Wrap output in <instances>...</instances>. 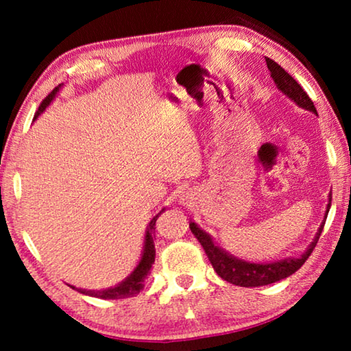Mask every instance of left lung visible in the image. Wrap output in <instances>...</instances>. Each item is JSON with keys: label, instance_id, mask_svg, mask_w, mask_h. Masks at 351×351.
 <instances>
[{"label": "left lung", "instance_id": "1", "mask_svg": "<svg viewBox=\"0 0 351 351\" xmlns=\"http://www.w3.org/2000/svg\"><path fill=\"white\" fill-rule=\"evenodd\" d=\"M266 64H268L272 80H274L278 90L287 94L291 100H294V102L299 106H302V108L313 111L317 114L316 106H314L313 100L308 97V94L304 91V88H302L299 83H297L293 77H291L287 71L280 66V64L276 63L274 60H271L268 57H266ZM330 206H331V197H330L328 207H326L325 217L328 215ZM189 226H190V230H192V234L197 237L198 241L201 243V246H203L207 258H209V261L212 263L213 269L217 271V274L221 278H224L226 282L239 285V287L249 288V287H265V285L276 283L278 280H282V278H287L291 274H294L297 269L302 268V265L305 263L306 258L311 255L313 249L317 245L319 237L324 230L325 219L324 223L320 224L319 232L316 234V237H314L313 243L308 246L305 254L300 255L299 258L293 257V258H285L280 261H276V263H261V265L247 263V261L232 257V255L224 252L221 247L215 246V243L212 241L209 234H206L204 230H201L197 224L190 223Z\"/></svg>", "mask_w": 351, "mask_h": 351}]
</instances>
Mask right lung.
<instances>
[{
  "label": "right lung",
  "instance_id": "obj_1",
  "mask_svg": "<svg viewBox=\"0 0 351 351\" xmlns=\"http://www.w3.org/2000/svg\"><path fill=\"white\" fill-rule=\"evenodd\" d=\"M58 86H60V85H58ZM58 86L54 88V90H52L43 99V102H41L40 106H38V111L35 112V117H37L40 112H43L46 106L51 104V100L56 97V94L58 91ZM162 212H164V209L152 219L150 224H148L147 235H145L144 254H142V258L139 261V265L136 266V269L132 272V276L127 277L125 280H123L122 283H119L117 287H114V288H108V289H102V291H86V289H79V288H75V289L82 294L99 297V299H127V297H133L138 293H141V291L144 289L147 277L150 276L152 265L154 263V229H156L154 226H156V219ZM71 288H74V287H71Z\"/></svg>",
  "mask_w": 351,
  "mask_h": 351
}]
</instances>
